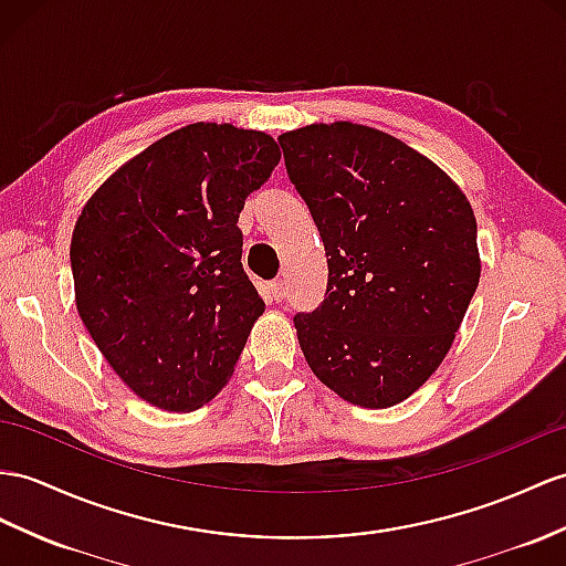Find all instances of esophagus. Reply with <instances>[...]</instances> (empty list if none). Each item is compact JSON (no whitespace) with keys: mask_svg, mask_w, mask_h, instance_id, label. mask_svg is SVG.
<instances>
[{"mask_svg":"<svg viewBox=\"0 0 566 566\" xmlns=\"http://www.w3.org/2000/svg\"><path fill=\"white\" fill-rule=\"evenodd\" d=\"M269 293H271V300H275V302H281L283 297H285V283L283 281H273L271 285H269Z\"/></svg>","mask_w":566,"mask_h":566,"instance_id":"1","label":"esophagus"}]
</instances>
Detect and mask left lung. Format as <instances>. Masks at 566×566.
I'll return each mask as SVG.
<instances>
[{
	"label": "left lung",
	"mask_w": 566,
	"mask_h": 566,
	"mask_svg": "<svg viewBox=\"0 0 566 566\" xmlns=\"http://www.w3.org/2000/svg\"><path fill=\"white\" fill-rule=\"evenodd\" d=\"M279 142L328 264L322 307L295 316L305 360L343 401L401 403L442 365L478 287L471 201L437 163L365 124H307Z\"/></svg>",
	"instance_id": "8db88e82"
}]
</instances>
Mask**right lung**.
<instances>
[{
	"label": "right lung",
	"mask_w": 566,
	"mask_h": 566,
	"mask_svg": "<svg viewBox=\"0 0 566 566\" xmlns=\"http://www.w3.org/2000/svg\"><path fill=\"white\" fill-rule=\"evenodd\" d=\"M281 160L266 132L197 122L93 191L72 235L74 297L107 365L160 410L226 387L264 300L242 269L244 199Z\"/></svg>",
	"instance_id": "1"
}]
</instances>
